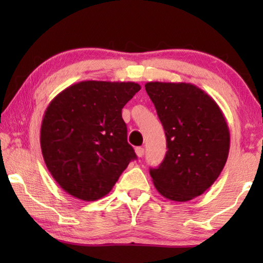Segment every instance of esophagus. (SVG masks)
I'll list each match as a JSON object with an SVG mask.
<instances>
[{"label":"esophagus","mask_w":263,"mask_h":263,"mask_svg":"<svg viewBox=\"0 0 263 263\" xmlns=\"http://www.w3.org/2000/svg\"><path fill=\"white\" fill-rule=\"evenodd\" d=\"M135 153L139 158H142L143 154H145V149H143L142 147H138V148H135Z\"/></svg>","instance_id":"esophagus-1"}]
</instances>
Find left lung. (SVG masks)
Masks as SVG:
<instances>
[{
  "mask_svg": "<svg viewBox=\"0 0 263 263\" xmlns=\"http://www.w3.org/2000/svg\"><path fill=\"white\" fill-rule=\"evenodd\" d=\"M145 88L167 142L163 163L149 170L153 184L168 200L195 199L217 181L228 160L230 130L224 114L193 84L151 81Z\"/></svg>",
  "mask_w": 263,
  "mask_h": 263,
  "instance_id": "8db88e82",
  "label": "left lung"
}]
</instances>
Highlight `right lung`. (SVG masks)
Instances as JSON below:
<instances>
[{"label": "right lung", "mask_w": 263, "mask_h": 263, "mask_svg": "<svg viewBox=\"0 0 263 263\" xmlns=\"http://www.w3.org/2000/svg\"><path fill=\"white\" fill-rule=\"evenodd\" d=\"M140 89L130 81L87 80L50 102L41 127L42 154L64 192L84 201L102 199L136 159L122 109Z\"/></svg>", "instance_id": "right-lung-1"}]
</instances>
